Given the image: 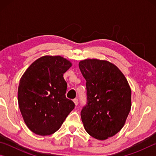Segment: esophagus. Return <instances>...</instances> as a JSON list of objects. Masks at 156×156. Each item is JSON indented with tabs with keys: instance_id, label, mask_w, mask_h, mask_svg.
Returning <instances> with one entry per match:
<instances>
[{
	"instance_id": "obj_1",
	"label": "esophagus",
	"mask_w": 156,
	"mask_h": 156,
	"mask_svg": "<svg viewBox=\"0 0 156 156\" xmlns=\"http://www.w3.org/2000/svg\"><path fill=\"white\" fill-rule=\"evenodd\" d=\"M73 102H74L76 106H77V105H78V100L76 99V98L74 99V100H73Z\"/></svg>"
}]
</instances>
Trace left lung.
<instances>
[{
  "mask_svg": "<svg viewBox=\"0 0 156 156\" xmlns=\"http://www.w3.org/2000/svg\"><path fill=\"white\" fill-rule=\"evenodd\" d=\"M79 68L86 80L87 103L81 111L86 131L105 140L124 126L131 107V90L117 66L107 60L85 59Z\"/></svg>",
  "mask_w": 156,
  "mask_h": 156,
  "instance_id": "obj_1",
  "label": "left lung"
}]
</instances>
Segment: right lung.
<instances>
[{"mask_svg": "<svg viewBox=\"0 0 156 156\" xmlns=\"http://www.w3.org/2000/svg\"><path fill=\"white\" fill-rule=\"evenodd\" d=\"M72 65L60 56H44L20 78L18 106L26 125L37 135L55 133L74 109L73 102L65 96L67 84L63 78Z\"/></svg>", "mask_w": 156, "mask_h": 156, "instance_id": "1", "label": "right lung"}]
</instances>
